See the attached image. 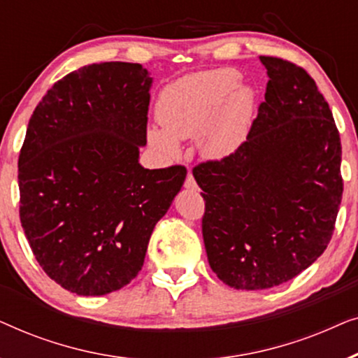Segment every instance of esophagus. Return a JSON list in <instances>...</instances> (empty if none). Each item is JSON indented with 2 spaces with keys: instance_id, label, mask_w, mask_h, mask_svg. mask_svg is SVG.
Instances as JSON below:
<instances>
[{
  "instance_id": "1",
  "label": "esophagus",
  "mask_w": 358,
  "mask_h": 358,
  "mask_svg": "<svg viewBox=\"0 0 358 358\" xmlns=\"http://www.w3.org/2000/svg\"><path fill=\"white\" fill-rule=\"evenodd\" d=\"M184 187H185V189H190V190H195V189H197V182H195V179H194L192 173H189V174H187V178H185Z\"/></svg>"
}]
</instances>
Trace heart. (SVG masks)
Instances as JSON below:
<instances>
[{"instance_id": "obj_1", "label": "heart", "mask_w": 358, "mask_h": 358, "mask_svg": "<svg viewBox=\"0 0 358 358\" xmlns=\"http://www.w3.org/2000/svg\"><path fill=\"white\" fill-rule=\"evenodd\" d=\"M241 75L231 68L200 71L171 83L161 91L156 117L161 129H151L148 138L156 148L174 156L178 140L199 136L207 158H224L246 140L256 94L241 86Z\"/></svg>"}]
</instances>
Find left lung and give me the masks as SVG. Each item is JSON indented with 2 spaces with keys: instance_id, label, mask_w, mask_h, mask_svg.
<instances>
[{
  "instance_id": "left-lung-1",
  "label": "left lung",
  "mask_w": 358,
  "mask_h": 358,
  "mask_svg": "<svg viewBox=\"0 0 358 358\" xmlns=\"http://www.w3.org/2000/svg\"><path fill=\"white\" fill-rule=\"evenodd\" d=\"M268 83L246 140L192 169L217 277L238 290L292 280L329 244L344 190L341 136L306 70L261 57Z\"/></svg>"
}]
</instances>
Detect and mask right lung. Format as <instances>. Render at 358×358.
I'll return each instance as SVG.
<instances>
[{"instance_id": "add662e5", "label": "right lung", "mask_w": 358, "mask_h": 358, "mask_svg": "<svg viewBox=\"0 0 358 358\" xmlns=\"http://www.w3.org/2000/svg\"><path fill=\"white\" fill-rule=\"evenodd\" d=\"M151 81L138 63H92L57 81L29 120L19 217L41 267L76 295H106L138 275L187 174L138 163Z\"/></svg>"}]
</instances>
